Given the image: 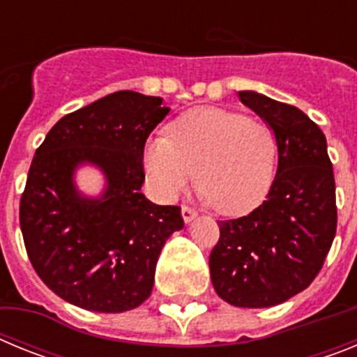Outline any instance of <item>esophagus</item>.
I'll use <instances>...</instances> for the list:
<instances>
[{
	"label": "esophagus",
	"mask_w": 357,
	"mask_h": 357,
	"mask_svg": "<svg viewBox=\"0 0 357 357\" xmlns=\"http://www.w3.org/2000/svg\"><path fill=\"white\" fill-rule=\"evenodd\" d=\"M182 218H184L185 223L193 222L195 218H197V211L191 209V207H188V206H182Z\"/></svg>",
	"instance_id": "34e87169"
}]
</instances>
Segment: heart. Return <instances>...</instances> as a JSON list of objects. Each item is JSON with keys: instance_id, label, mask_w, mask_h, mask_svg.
Listing matches in <instances>:
<instances>
[{"instance_id": "heart-1", "label": "heart", "mask_w": 357, "mask_h": 357, "mask_svg": "<svg viewBox=\"0 0 357 357\" xmlns=\"http://www.w3.org/2000/svg\"><path fill=\"white\" fill-rule=\"evenodd\" d=\"M277 162L273 130L259 119L222 109H197L176 119L168 137L143 151L151 191L175 200L197 178L202 197L225 214L248 213L266 198Z\"/></svg>"}]
</instances>
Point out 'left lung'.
<instances>
[{"label":"left lung","mask_w":357,"mask_h":357,"mask_svg":"<svg viewBox=\"0 0 357 357\" xmlns=\"http://www.w3.org/2000/svg\"><path fill=\"white\" fill-rule=\"evenodd\" d=\"M273 130L277 175L250 214L223 220L209 255L211 280L236 307H272L304 291L324 266L336 234V185L327 141L296 107L239 91Z\"/></svg>","instance_id":"8db88e82"}]
</instances>
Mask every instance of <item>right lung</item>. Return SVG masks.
<instances>
[{
    "mask_svg": "<svg viewBox=\"0 0 357 357\" xmlns=\"http://www.w3.org/2000/svg\"><path fill=\"white\" fill-rule=\"evenodd\" d=\"M168 112L162 98L118 91L59 119L37 148L19 223L33 270L69 304L123 313L150 296L164 243L184 227L181 207L141 193L144 143ZM87 163L106 178L100 197L74 182Z\"/></svg>",
    "mask_w": 357,
    "mask_h": 357,
    "instance_id": "add662e5",
    "label": "right lung"
}]
</instances>
